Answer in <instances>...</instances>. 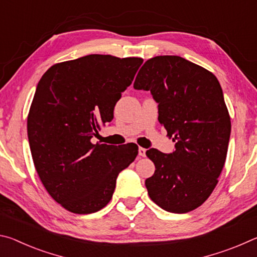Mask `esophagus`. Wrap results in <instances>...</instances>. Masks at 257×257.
Returning a JSON list of instances; mask_svg holds the SVG:
<instances>
[{
	"label": "esophagus",
	"mask_w": 257,
	"mask_h": 257,
	"mask_svg": "<svg viewBox=\"0 0 257 257\" xmlns=\"http://www.w3.org/2000/svg\"><path fill=\"white\" fill-rule=\"evenodd\" d=\"M138 154H139V156H141V158H145V156H146V150L143 149V147H139V149H138Z\"/></svg>",
	"instance_id": "obj_1"
}]
</instances>
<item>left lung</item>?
I'll list each match as a JSON object with an SVG mask.
<instances>
[{"mask_svg":"<svg viewBox=\"0 0 257 257\" xmlns=\"http://www.w3.org/2000/svg\"><path fill=\"white\" fill-rule=\"evenodd\" d=\"M134 88L150 90L176 142L172 153L146 152L155 165L145 180L150 197L168 212L193 211L212 194L227 158L231 123L220 82L181 56L160 55L144 63Z\"/></svg>","mask_w":257,"mask_h":257,"instance_id":"obj_1","label":"left lung"}]
</instances>
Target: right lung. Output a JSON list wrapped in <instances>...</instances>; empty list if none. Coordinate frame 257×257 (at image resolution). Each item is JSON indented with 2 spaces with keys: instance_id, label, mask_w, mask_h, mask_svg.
I'll return each mask as SVG.
<instances>
[{
  "instance_id": "right-lung-1",
  "label": "right lung",
  "mask_w": 257,
  "mask_h": 257,
  "mask_svg": "<svg viewBox=\"0 0 257 257\" xmlns=\"http://www.w3.org/2000/svg\"><path fill=\"white\" fill-rule=\"evenodd\" d=\"M141 58L89 54L52 66L38 82L27 130L42 184L66 210L89 214L111 201L137 145L93 144L142 66Z\"/></svg>"
}]
</instances>
